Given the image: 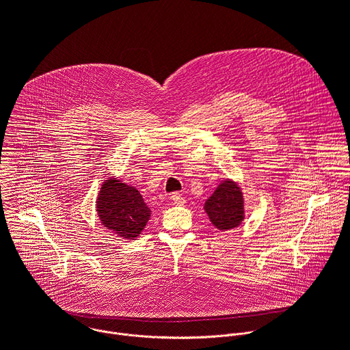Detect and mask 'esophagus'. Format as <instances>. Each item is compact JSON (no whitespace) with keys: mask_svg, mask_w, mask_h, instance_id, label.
Returning <instances> with one entry per match:
<instances>
[{"mask_svg":"<svg viewBox=\"0 0 350 350\" xmlns=\"http://www.w3.org/2000/svg\"><path fill=\"white\" fill-rule=\"evenodd\" d=\"M170 198H172V200H173V203H174L176 206H183V204L185 203V199H184L178 192H174Z\"/></svg>","mask_w":350,"mask_h":350,"instance_id":"obj_1","label":"esophagus"}]
</instances>
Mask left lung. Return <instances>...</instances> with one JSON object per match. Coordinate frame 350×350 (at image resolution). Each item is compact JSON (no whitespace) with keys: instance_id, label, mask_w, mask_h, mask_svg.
<instances>
[{"instance_id":"left-lung-1","label":"left lung","mask_w":350,"mask_h":350,"mask_svg":"<svg viewBox=\"0 0 350 350\" xmlns=\"http://www.w3.org/2000/svg\"><path fill=\"white\" fill-rule=\"evenodd\" d=\"M204 213L210 222L221 232L239 228L245 219V203L240 185L226 178L218 184L206 200Z\"/></svg>"}]
</instances>
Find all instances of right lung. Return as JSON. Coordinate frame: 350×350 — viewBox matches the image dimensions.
I'll return each instance as SVG.
<instances>
[{
	"instance_id": "right-lung-1",
	"label": "right lung",
	"mask_w": 350,
	"mask_h": 350,
	"mask_svg": "<svg viewBox=\"0 0 350 350\" xmlns=\"http://www.w3.org/2000/svg\"><path fill=\"white\" fill-rule=\"evenodd\" d=\"M95 207L100 224L125 240H135L151 217L140 192L111 177L100 185Z\"/></svg>"
}]
</instances>
